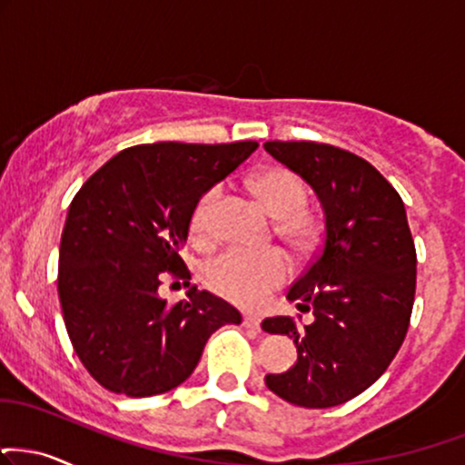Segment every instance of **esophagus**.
I'll list each match as a JSON object with an SVG mask.
<instances>
[{
	"label": "esophagus",
	"mask_w": 465,
	"mask_h": 465,
	"mask_svg": "<svg viewBox=\"0 0 465 465\" xmlns=\"http://www.w3.org/2000/svg\"><path fill=\"white\" fill-rule=\"evenodd\" d=\"M244 327H249V329H260V318L257 316H244Z\"/></svg>",
	"instance_id": "34e87169"
}]
</instances>
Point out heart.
<instances>
[{
  "label": "heart",
  "mask_w": 465,
  "mask_h": 465,
  "mask_svg": "<svg viewBox=\"0 0 465 465\" xmlns=\"http://www.w3.org/2000/svg\"><path fill=\"white\" fill-rule=\"evenodd\" d=\"M253 193L272 216L279 218V233L294 249L307 251L318 240V221L307 203L305 183L294 171L283 166H271L260 171L251 182ZM221 197V188L214 186L194 205L190 216V232L194 238L210 233L212 212ZM290 275V262L283 251H247L229 249L214 257L203 271V279L212 292L242 307H260L272 290H277Z\"/></svg>",
  "instance_id": "heart-1"
}]
</instances>
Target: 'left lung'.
Segmentation results:
<instances>
[{
  "label": "left lung",
  "mask_w": 465,
  "mask_h": 465,
  "mask_svg": "<svg viewBox=\"0 0 465 465\" xmlns=\"http://www.w3.org/2000/svg\"><path fill=\"white\" fill-rule=\"evenodd\" d=\"M264 149L314 188L324 212L321 249L288 290L314 322L266 318V333L294 340L296 363L266 374L279 399L310 410L342 405L388 371L410 327L416 247L405 205L371 162L310 141H268Z\"/></svg>",
  "instance_id": "8db88e82"
}]
</instances>
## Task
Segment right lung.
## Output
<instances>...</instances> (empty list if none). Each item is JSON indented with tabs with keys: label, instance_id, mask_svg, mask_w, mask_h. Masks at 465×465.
I'll return each mask as SVG.
<instances>
[{
	"label": "right lung",
	"instance_id": "1",
	"mask_svg": "<svg viewBox=\"0 0 465 465\" xmlns=\"http://www.w3.org/2000/svg\"><path fill=\"white\" fill-rule=\"evenodd\" d=\"M257 149L153 143L123 149L86 179L60 240L58 296L73 349L91 377L132 399L164 394L193 374L208 338L242 316L188 290L166 303L164 275L190 279L179 249L194 205Z\"/></svg>",
	"mask_w": 465,
	"mask_h": 465
}]
</instances>
